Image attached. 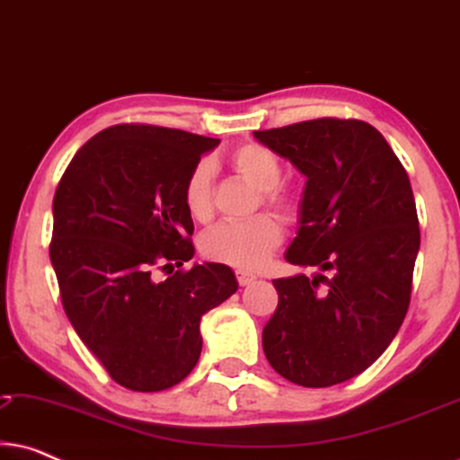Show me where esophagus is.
<instances>
[{"label": "esophagus", "instance_id": "34e87169", "mask_svg": "<svg viewBox=\"0 0 460 460\" xmlns=\"http://www.w3.org/2000/svg\"><path fill=\"white\" fill-rule=\"evenodd\" d=\"M236 280H238V285H241V287H247L255 280V274L244 272V270H236Z\"/></svg>", "mask_w": 460, "mask_h": 460}]
</instances>
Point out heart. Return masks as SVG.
I'll list each match as a JSON object with an SVG mask.
<instances>
[{
    "mask_svg": "<svg viewBox=\"0 0 460 460\" xmlns=\"http://www.w3.org/2000/svg\"><path fill=\"white\" fill-rule=\"evenodd\" d=\"M228 165L238 178L255 186L261 203L280 213H291L295 200L279 186L282 178L280 159L261 144L249 142L232 150ZM184 205L197 222H209L213 217V167L209 161H200L192 167L184 181ZM282 241V228L272 216H255L244 222H224L205 232L200 238V251L207 260L226 263L238 270H257L270 260Z\"/></svg>",
    "mask_w": 460,
    "mask_h": 460,
    "instance_id": "heart-1",
    "label": "heart"
}]
</instances>
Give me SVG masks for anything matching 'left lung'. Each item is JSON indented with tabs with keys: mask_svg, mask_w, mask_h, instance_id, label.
Masks as SVG:
<instances>
[{
	"mask_svg": "<svg viewBox=\"0 0 460 460\" xmlns=\"http://www.w3.org/2000/svg\"><path fill=\"white\" fill-rule=\"evenodd\" d=\"M305 175L287 261L316 276L272 280L263 354L287 381L331 387L367 370L404 323L420 230L406 169L373 125L314 119L253 131Z\"/></svg>",
	"mask_w": 460,
	"mask_h": 460,
	"instance_id": "left-lung-1",
	"label": "left lung"
}]
</instances>
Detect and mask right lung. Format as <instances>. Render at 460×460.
<instances>
[{"label":"right lung","mask_w":460,"mask_h":460,"mask_svg":"<svg viewBox=\"0 0 460 460\" xmlns=\"http://www.w3.org/2000/svg\"><path fill=\"white\" fill-rule=\"evenodd\" d=\"M217 144L112 125L77 150L56 188L49 260L62 307L111 379L131 392L186 379L203 348L200 318L238 288L224 263L181 270L194 255L184 181ZM156 269L165 281L154 279Z\"/></svg>","instance_id":"obj_1"}]
</instances>
